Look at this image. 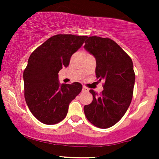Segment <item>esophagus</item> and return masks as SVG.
Here are the masks:
<instances>
[{"label":"esophagus","instance_id":"34e87169","mask_svg":"<svg viewBox=\"0 0 159 159\" xmlns=\"http://www.w3.org/2000/svg\"><path fill=\"white\" fill-rule=\"evenodd\" d=\"M88 91H89V90H88V88H86L85 86L82 87V92L85 93V92H88Z\"/></svg>","mask_w":159,"mask_h":159}]
</instances>
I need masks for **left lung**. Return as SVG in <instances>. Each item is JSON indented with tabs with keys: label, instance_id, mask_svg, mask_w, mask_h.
<instances>
[{
	"label": "left lung",
	"instance_id": "1",
	"mask_svg": "<svg viewBox=\"0 0 159 159\" xmlns=\"http://www.w3.org/2000/svg\"><path fill=\"white\" fill-rule=\"evenodd\" d=\"M84 48L96 59L97 79L105 80L98 95L93 90V101L84 106L86 118L95 127L106 129L114 126L131 103L135 75L129 55L110 38L92 36Z\"/></svg>",
	"mask_w": 159,
	"mask_h": 159
}]
</instances>
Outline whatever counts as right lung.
<instances>
[{"label": "right lung", "instance_id": "right-lung-1", "mask_svg": "<svg viewBox=\"0 0 159 159\" xmlns=\"http://www.w3.org/2000/svg\"><path fill=\"white\" fill-rule=\"evenodd\" d=\"M87 36L56 34L37 48L24 71L25 98L33 116L45 125L61 121L71 101L81 92L79 82H58V71L68 66L71 56L84 43Z\"/></svg>", "mask_w": 159, "mask_h": 159}]
</instances>
